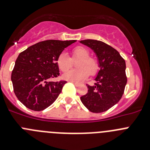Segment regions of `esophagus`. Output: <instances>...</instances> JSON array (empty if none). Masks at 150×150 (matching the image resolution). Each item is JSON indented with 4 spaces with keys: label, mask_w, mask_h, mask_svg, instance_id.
<instances>
[{
    "label": "esophagus",
    "mask_w": 150,
    "mask_h": 150,
    "mask_svg": "<svg viewBox=\"0 0 150 150\" xmlns=\"http://www.w3.org/2000/svg\"><path fill=\"white\" fill-rule=\"evenodd\" d=\"M72 83H74V84L75 85V86H76V87H78V86H79V85H80V84H79V83H76V82H73V81H72Z\"/></svg>",
    "instance_id": "1"
}]
</instances>
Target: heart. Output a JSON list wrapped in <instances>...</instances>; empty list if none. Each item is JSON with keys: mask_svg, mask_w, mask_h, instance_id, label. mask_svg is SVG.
<instances>
[{"mask_svg": "<svg viewBox=\"0 0 150 150\" xmlns=\"http://www.w3.org/2000/svg\"><path fill=\"white\" fill-rule=\"evenodd\" d=\"M89 51L87 48L78 46L72 50V57L79 60L76 63L75 69L67 70L72 66V60L66 52H61L57 58V64L63 72L67 71L63 75V78L69 81L81 82L89 75H93L98 70V63L93 57H89Z\"/></svg>", "mask_w": 150, "mask_h": 150, "instance_id": "heart-1", "label": "heart"}]
</instances>
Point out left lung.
<instances>
[{
  "label": "left lung",
  "instance_id": "8db88e82",
  "mask_svg": "<svg viewBox=\"0 0 150 150\" xmlns=\"http://www.w3.org/2000/svg\"><path fill=\"white\" fill-rule=\"evenodd\" d=\"M79 42L93 51L99 67L96 83L87 86L88 92L81 97V101L90 111H106L122 96L127 83L125 62L117 50L103 42L95 40Z\"/></svg>",
  "mask_w": 150,
  "mask_h": 150
}]
</instances>
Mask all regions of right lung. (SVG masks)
<instances>
[{
    "label": "right lung",
    "instance_id": "add662e5",
    "mask_svg": "<svg viewBox=\"0 0 150 150\" xmlns=\"http://www.w3.org/2000/svg\"><path fill=\"white\" fill-rule=\"evenodd\" d=\"M76 40H46L28 47L19 54L11 81L18 100L30 110L40 111L54 103L65 81H48L60 75L57 58L64 48Z\"/></svg>",
    "mask_w": 150,
    "mask_h": 150
}]
</instances>
